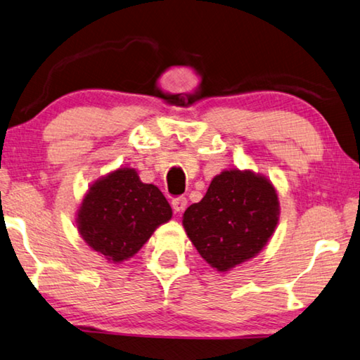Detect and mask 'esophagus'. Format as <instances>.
Instances as JSON below:
<instances>
[{
  "mask_svg": "<svg viewBox=\"0 0 360 360\" xmlns=\"http://www.w3.org/2000/svg\"><path fill=\"white\" fill-rule=\"evenodd\" d=\"M186 205H188V199L184 198V196H179V198L172 199V209L175 212H179V214L186 209Z\"/></svg>",
  "mask_w": 360,
  "mask_h": 360,
  "instance_id": "34e87169",
  "label": "esophagus"
}]
</instances>
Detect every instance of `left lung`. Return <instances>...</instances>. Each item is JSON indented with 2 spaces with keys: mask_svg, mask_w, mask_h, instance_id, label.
I'll return each instance as SVG.
<instances>
[{
  "mask_svg": "<svg viewBox=\"0 0 360 360\" xmlns=\"http://www.w3.org/2000/svg\"><path fill=\"white\" fill-rule=\"evenodd\" d=\"M279 221V199L271 181L252 170L215 175L201 201L184 214L188 238L220 273L263 250Z\"/></svg>",
  "mask_w": 360,
  "mask_h": 360,
  "instance_id": "8db88e82",
  "label": "left lung"
}]
</instances>
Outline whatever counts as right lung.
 <instances>
[{"mask_svg": "<svg viewBox=\"0 0 360 360\" xmlns=\"http://www.w3.org/2000/svg\"><path fill=\"white\" fill-rule=\"evenodd\" d=\"M172 219V209L151 184L131 167H120L98 179L78 209V231L92 250L108 262L134 257L155 229Z\"/></svg>", "mask_w": 360, "mask_h": 360, "instance_id": "add662e5", "label": "right lung"}]
</instances>
